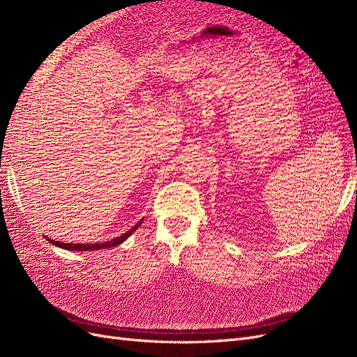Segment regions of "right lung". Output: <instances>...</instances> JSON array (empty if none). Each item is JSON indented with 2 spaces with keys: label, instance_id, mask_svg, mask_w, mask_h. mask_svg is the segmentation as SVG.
<instances>
[{
  "label": "right lung",
  "instance_id": "add662e5",
  "mask_svg": "<svg viewBox=\"0 0 357 357\" xmlns=\"http://www.w3.org/2000/svg\"><path fill=\"white\" fill-rule=\"evenodd\" d=\"M142 222L143 220H139L135 226H132L131 229H129L128 232H125L123 235H121V236H117V238H114V240H112V241H105V243H96V244H68V243H59V241H55V240H50V238H47L49 240V243H52L53 245H58V247H61V248H66V250H80V252H86V250H100V248H110V247H114V245H119V244H122L129 235H131L135 229H138L139 228V225H142Z\"/></svg>",
  "mask_w": 357,
  "mask_h": 357
}]
</instances>
